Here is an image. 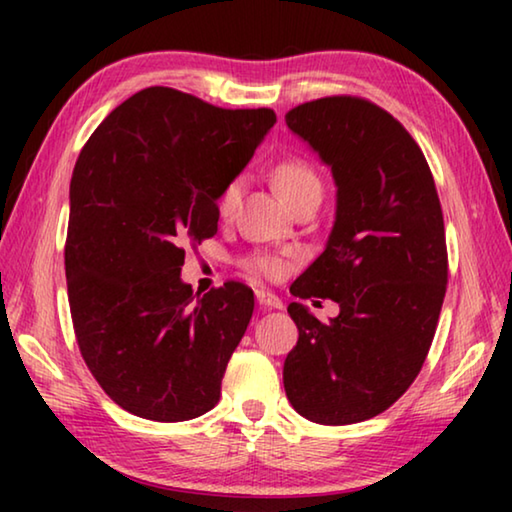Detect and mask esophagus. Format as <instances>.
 I'll list each match as a JSON object with an SVG mask.
<instances>
[{"label": "esophagus", "mask_w": 512, "mask_h": 512, "mask_svg": "<svg viewBox=\"0 0 512 512\" xmlns=\"http://www.w3.org/2000/svg\"><path fill=\"white\" fill-rule=\"evenodd\" d=\"M257 298H259V302H268V305L275 300V296H271V293H264V291H259Z\"/></svg>", "instance_id": "34e87169"}]
</instances>
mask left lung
<instances>
[{
    "label": "left lung",
    "instance_id": "left-lung-1",
    "mask_svg": "<svg viewBox=\"0 0 512 512\" xmlns=\"http://www.w3.org/2000/svg\"><path fill=\"white\" fill-rule=\"evenodd\" d=\"M273 124V110L155 85L112 110L76 160L65 246L76 343L137 418L185 422L219 404L255 300L235 280L183 282V241L216 235L219 198Z\"/></svg>",
    "mask_w": 512,
    "mask_h": 512
}]
</instances>
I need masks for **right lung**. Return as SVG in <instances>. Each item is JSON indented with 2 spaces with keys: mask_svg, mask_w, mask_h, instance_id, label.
Segmentation results:
<instances>
[{
  "mask_svg": "<svg viewBox=\"0 0 512 512\" xmlns=\"http://www.w3.org/2000/svg\"><path fill=\"white\" fill-rule=\"evenodd\" d=\"M287 126L332 171L336 219L305 291L332 302L289 311L284 391L302 418L341 427L384 413L427 359L447 289L443 212L420 146L375 103L309 101Z\"/></svg>",
  "mask_w": 512,
  "mask_h": 512,
  "instance_id": "1",
  "label": "right lung"
}]
</instances>
